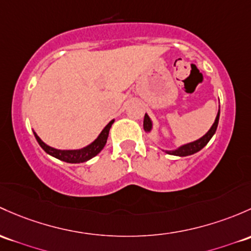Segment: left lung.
I'll return each mask as SVG.
<instances>
[{
  "label": "left lung",
  "mask_w": 251,
  "mask_h": 251,
  "mask_svg": "<svg viewBox=\"0 0 251 251\" xmlns=\"http://www.w3.org/2000/svg\"><path fill=\"white\" fill-rule=\"evenodd\" d=\"M219 117H220V109L218 110V114H216V118L214 120V124L212 125V127H210L209 131H208L204 136H202L201 138L196 139V141H194V142H190V143L183 144V146H179L178 148H176V149H173V150H165V149H161V150L165 152H167V154L176 155V156H189V155H192V154H195V152L200 151L202 148H204L205 146H207V143L210 141V138L214 136L216 127H218V124H219ZM143 127H144V131H146L147 133L151 132L152 121L147 113H146V115H144Z\"/></svg>",
  "instance_id": "8db88e82"
}]
</instances>
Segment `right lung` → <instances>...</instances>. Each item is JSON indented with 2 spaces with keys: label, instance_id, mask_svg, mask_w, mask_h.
<instances>
[{
  "label": "right lung",
  "instance_id": "right-lung-1",
  "mask_svg": "<svg viewBox=\"0 0 251 251\" xmlns=\"http://www.w3.org/2000/svg\"><path fill=\"white\" fill-rule=\"evenodd\" d=\"M114 123V119L110 120L107 125L104 126L103 130L101 131V133L97 136V138L94 142H91L90 144H88L86 147L80 148V149H70V150H61V149H55V148L48 146V144L44 143L37 133L33 131L37 142L41 146L42 149L47 152V154L51 155L52 157H56V159L65 161L68 163H80V162H86L92 157L96 156L102 149H103L105 143H107L108 134H109V130L112 127V124Z\"/></svg>",
  "mask_w": 251,
  "mask_h": 251
}]
</instances>
